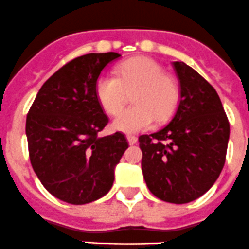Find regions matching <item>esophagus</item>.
Here are the masks:
<instances>
[{
    "label": "esophagus",
    "mask_w": 249,
    "mask_h": 249,
    "mask_svg": "<svg viewBox=\"0 0 249 249\" xmlns=\"http://www.w3.org/2000/svg\"><path fill=\"white\" fill-rule=\"evenodd\" d=\"M126 141H128V143L130 144V145H134L138 142V138L134 137V135H128V137H126Z\"/></svg>",
    "instance_id": "obj_1"
}]
</instances>
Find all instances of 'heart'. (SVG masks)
<instances>
[{"instance_id": "1", "label": "heart", "mask_w": 249, "mask_h": 249, "mask_svg": "<svg viewBox=\"0 0 249 249\" xmlns=\"http://www.w3.org/2000/svg\"><path fill=\"white\" fill-rule=\"evenodd\" d=\"M134 89V106L121 110L112 120V128L123 133H138L149 129L156 118L166 120L173 114L178 101V87L163 67L147 57H137L121 63L116 77L101 74L96 79L95 95L107 114H115L125 101L126 92Z\"/></svg>"}]
</instances>
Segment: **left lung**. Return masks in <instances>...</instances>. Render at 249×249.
Returning <instances> with one entry per match:
<instances>
[{
	"label": "left lung",
	"mask_w": 249,
	"mask_h": 249,
	"mask_svg": "<svg viewBox=\"0 0 249 249\" xmlns=\"http://www.w3.org/2000/svg\"><path fill=\"white\" fill-rule=\"evenodd\" d=\"M179 81V102L168 124L141 135L142 171L158 199L186 204L215 183L225 163L229 121L218 93L183 62H173Z\"/></svg>",
	"instance_id": "8db88e82"
}]
</instances>
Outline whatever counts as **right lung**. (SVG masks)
Here are the masks:
<instances>
[{
	"instance_id": "add662e5",
	"label": "right lung",
	"mask_w": 249,
	"mask_h": 249,
	"mask_svg": "<svg viewBox=\"0 0 249 249\" xmlns=\"http://www.w3.org/2000/svg\"><path fill=\"white\" fill-rule=\"evenodd\" d=\"M121 55L89 53L71 60L39 89L26 118L31 166L57 199L83 205L105 196L129 147L116 131L100 137L108 119L95 95L102 70Z\"/></svg>"
}]
</instances>
